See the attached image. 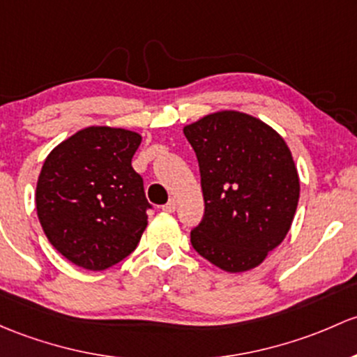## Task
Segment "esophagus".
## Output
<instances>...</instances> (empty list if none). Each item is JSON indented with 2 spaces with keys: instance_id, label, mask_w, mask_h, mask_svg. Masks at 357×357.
I'll return each mask as SVG.
<instances>
[{
  "instance_id": "1",
  "label": "esophagus",
  "mask_w": 357,
  "mask_h": 357,
  "mask_svg": "<svg viewBox=\"0 0 357 357\" xmlns=\"http://www.w3.org/2000/svg\"><path fill=\"white\" fill-rule=\"evenodd\" d=\"M162 210H164V212H169V213L174 212V210H176V200H174V198H171V200H169L166 205H162Z\"/></svg>"
}]
</instances>
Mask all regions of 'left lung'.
<instances>
[{
  "label": "left lung",
  "instance_id": "8db88e82",
  "mask_svg": "<svg viewBox=\"0 0 357 357\" xmlns=\"http://www.w3.org/2000/svg\"><path fill=\"white\" fill-rule=\"evenodd\" d=\"M200 166L205 213L191 231L198 255L246 272L284 241L299 200V176L284 138L260 119L220 111L185 126Z\"/></svg>",
  "mask_w": 357,
  "mask_h": 357
}]
</instances>
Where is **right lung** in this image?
I'll list each match as a JSON object with an SVG mask.
<instances>
[{
  "label": "right lung",
  "instance_id": "1",
  "mask_svg": "<svg viewBox=\"0 0 357 357\" xmlns=\"http://www.w3.org/2000/svg\"><path fill=\"white\" fill-rule=\"evenodd\" d=\"M142 137L90 126L61 142L44 160L36 207L47 239L66 260L106 270L125 260L147 227L144 179L131 167Z\"/></svg>",
  "mask_w": 357,
  "mask_h": 357
}]
</instances>
